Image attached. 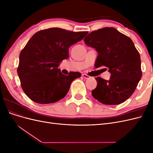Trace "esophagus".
<instances>
[{"instance_id": "obj_1", "label": "esophagus", "mask_w": 153, "mask_h": 153, "mask_svg": "<svg viewBox=\"0 0 153 153\" xmlns=\"http://www.w3.org/2000/svg\"><path fill=\"white\" fill-rule=\"evenodd\" d=\"M82 76L84 77L85 79H88V78H90V76H88L87 75H86V74H83L82 75Z\"/></svg>"}]
</instances>
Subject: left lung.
<instances>
[{"mask_svg": "<svg viewBox=\"0 0 153 153\" xmlns=\"http://www.w3.org/2000/svg\"><path fill=\"white\" fill-rule=\"evenodd\" d=\"M84 41L98 53L95 67L105 66L111 74L109 80L96 78L92 96L105 105L123 103L133 94L142 77L140 56L132 40L113 27H105L91 32Z\"/></svg>", "mask_w": 153, "mask_h": 153, "instance_id": "1", "label": "left lung"}]
</instances>
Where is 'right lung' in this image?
Here are the masks:
<instances>
[{
  "label": "right lung",
  "instance_id": "add662e5",
  "mask_svg": "<svg viewBox=\"0 0 153 153\" xmlns=\"http://www.w3.org/2000/svg\"><path fill=\"white\" fill-rule=\"evenodd\" d=\"M87 34L50 28L32 36L20 54L17 69L22 89L31 100L48 104L65 97L71 82L81 73L70 72L65 75L57 68L69 57V48Z\"/></svg>",
  "mask_w": 153,
  "mask_h": 153
}]
</instances>
